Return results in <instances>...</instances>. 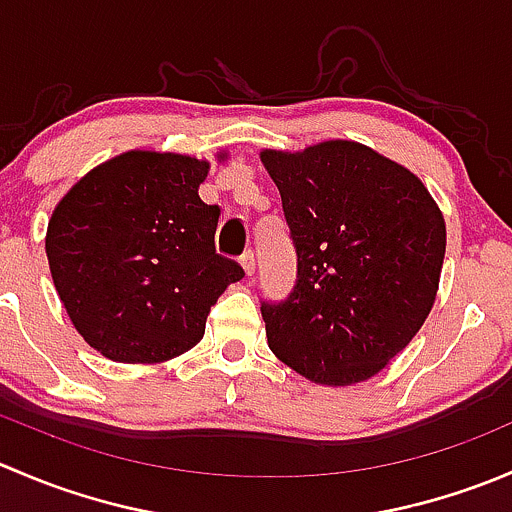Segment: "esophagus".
<instances>
[{"label":"esophagus","instance_id":"obj_1","mask_svg":"<svg viewBox=\"0 0 512 512\" xmlns=\"http://www.w3.org/2000/svg\"><path fill=\"white\" fill-rule=\"evenodd\" d=\"M240 265H242V270L247 272V275H255V252L252 250H245L240 255Z\"/></svg>","mask_w":512,"mask_h":512}]
</instances>
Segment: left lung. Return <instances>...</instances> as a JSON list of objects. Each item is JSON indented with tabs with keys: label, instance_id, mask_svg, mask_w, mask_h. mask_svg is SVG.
Masks as SVG:
<instances>
[{
	"label": "left lung",
	"instance_id": "obj_1",
	"mask_svg": "<svg viewBox=\"0 0 512 512\" xmlns=\"http://www.w3.org/2000/svg\"><path fill=\"white\" fill-rule=\"evenodd\" d=\"M282 195L297 280L262 299L267 344L317 384L379 374L426 322L446 255V223L404 165L354 141L262 151Z\"/></svg>",
	"mask_w": 512,
	"mask_h": 512
}]
</instances>
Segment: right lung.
<instances>
[{
	"mask_svg": "<svg viewBox=\"0 0 512 512\" xmlns=\"http://www.w3.org/2000/svg\"><path fill=\"white\" fill-rule=\"evenodd\" d=\"M208 163L128 151L79 180L46 230L54 287L103 356L156 364L203 339L210 307L245 277L215 252L220 208L200 200Z\"/></svg>",
	"mask_w": 512,
	"mask_h": 512,
	"instance_id": "add662e5",
	"label": "right lung"
}]
</instances>
